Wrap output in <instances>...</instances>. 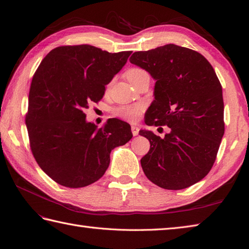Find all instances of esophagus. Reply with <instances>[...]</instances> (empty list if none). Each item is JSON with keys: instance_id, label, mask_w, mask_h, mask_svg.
<instances>
[{"instance_id": "1", "label": "esophagus", "mask_w": 249, "mask_h": 249, "mask_svg": "<svg viewBox=\"0 0 249 249\" xmlns=\"http://www.w3.org/2000/svg\"><path fill=\"white\" fill-rule=\"evenodd\" d=\"M132 133H133L134 136H137L138 133H139V127L136 126V125H133L132 126Z\"/></svg>"}]
</instances>
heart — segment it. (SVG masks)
<instances>
[{"label": "heart", "mask_w": 249, "mask_h": 249, "mask_svg": "<svg viewBox=\"0 0 249 249\" xmlns=\"http://www.w3.org/2000/svg\"><path fill=\"white\" fill-rule=\"evenodd\" d=\"M143 76H148V73L146 71L140 69V67H133V69L129 70L126 72V77L131 83L140 79ZM109 86L110 84L108 85V87ZM142 112H143L142 105H135V106H129V107L122 106V107L115 108L113 110V114L124 120H127V122L135 123L140 118Z\"/></svg>", "instance_id": "obj_1"}]
</instances>
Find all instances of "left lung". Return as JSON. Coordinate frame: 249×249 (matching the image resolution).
<instances>
[{
  "instance_id": "obj_1",
  "label": "left lung",
  "mask_w": 249,
  "mask_h": 249,
  "mask_svg": "<svg viewBox=\"0 0 249 249\" xmlns=\"http://www.w3.org/2000/svg\"><path fill=\"white\" fill-rule=\"evenodd\" d=\"M130 62L157 81L145 124L170 130L164 138L139 131L150 143L140 161L144 175L168 190L199 182L213 167L224 134L222 87L213 66L198 52L176 44L135 52Z\"/></svg>"
}]
</instances>
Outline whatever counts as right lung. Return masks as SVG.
Instances as JSON below:
<instances>
[{
    "instance_id": "obj_1",
    "label": "right lung",
    "mask_w": 249,
    "mask_h": 249,
    "mask_svg": "<svg viewBox=\"0 0 249 249\" xmlns=\"http://www.w3.org/2000/svg\"><path fill=\"white\" fill-rule=\"evenodd\" d=\"M131 54L89 44L62 46L36 70L26 114L30 147L39 167L59 185L81 188L96 182L109 166L111 150L133 137L123 120L110 118L96 129L84 113L103 99L105 86Z\"/></svg>"
}]
</instances>
